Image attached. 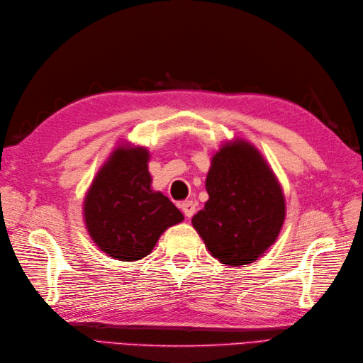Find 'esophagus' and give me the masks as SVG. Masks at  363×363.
Masks as SVG:
<instances>
[{"mask_svg": "<svg viewBox=\"0 0 363 363\" xmlns=\"http://www.w3.org/2000/svg\"><path fill=\"white\" fill-rule=\"evenodd\" d=\"M181 211L184 212L187 218L194 217V213L196 212V203L195 201H184L181 203Z\"/></svg>", "mask_w": 363, "mask_h": 363, "instance_id": "1", "label": "esophagus"}]
</instances>
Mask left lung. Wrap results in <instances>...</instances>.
Masks as SVG:
<instances>
[{"label":"left lung","instance_id":"obj_1","mask_svg":"<svg viewBox=\"0 0 363 363\" xmlns=\"http://www.w3.org/2000/svg\"><path fill=\"white\" fill-rule=\"evenodd\" d=\"M209 199L191 225L215 259L230 267L256 262L272 246L285 218L282 189L254 146L235 140L212 157Z\"/></svg>","mask_w":363,"mask_h":363}]
</instances>
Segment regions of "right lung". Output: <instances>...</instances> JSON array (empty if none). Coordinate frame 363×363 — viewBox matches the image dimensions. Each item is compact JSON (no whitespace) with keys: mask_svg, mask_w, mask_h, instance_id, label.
I'll list each match as a JSON object with an SVG mask.
<instances>
[{"mask_svg":"<svg viewBox=\"0 0 363 363\" xmlns=\"http://www.w3.org/2000/svg\"><path fill=\"white\" fill-rule=\"evenodd\" d=\"M148 160L146 148L120 146L98 172L84 201L91 240L117 260L148 256L162 233L184 220L165 195L151 190Z\"/></svg>","mask_w":363,"mask_h":363,"instance_id":"obj_1","label":"right lung"}]
</instances>
